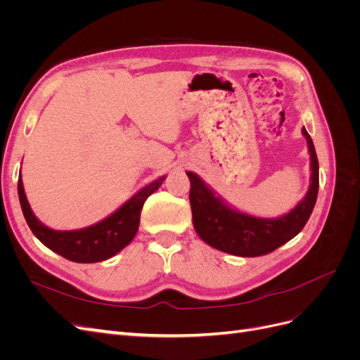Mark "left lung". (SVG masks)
<instances>
[{
  "instance_id": "obj_1",
  "label": "left lung",
  "mask_w": 360,
  "mask_h": 360,
  "mask_svg": "<svg viewBox=\"0 0 360 360\" xmlns=\"http://www.w3.org/2000/svg\"><path fill=\"white\" fill-rule=\"evenodd\" d=\"M311 159V179L307 195L285 214L258 217L234 209L202 179L188 171L191 209L195 231L207 245L237 257H259L290 242L307 225L319 193V159L307 129L302 127Z\"/></svg>"
}]
</instances>
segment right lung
Wrapping results in <instances>:
<instances>
[{
	"instance_id": "add662e5",
	"label": "right lung",
	"mask_w": 360,
	"mask_h": 360,
	"mask_svg": "<svg viewBox=\"0 0 360 360\" xmlns=\"http://www.w3.org/2000/svg\"><path fill=\"white\" fill-rule=\"evenodd\" d=\"M165 179L167 176H162L147 184L101 222L72 231L52 230L37 219L27 200L22 177L18 180V193L30 230L43 245L75 263H99L114 257L134 240L146 200L160 188Z\"/></svg>"
}]
</instances>
